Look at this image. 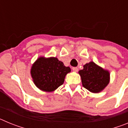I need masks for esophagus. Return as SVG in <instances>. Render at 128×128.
<instances>
[{"label":"esophagus","mask_w":128,"mask_h":128,"mask_svg":"<svg viewBox=\"0 0 128 128\" xmlns=\"http://www.w3.org/2000/svg\"><path fill=\"white\" fill-rule=\"evenodd\" d=\"M72 70H73V71H74V72H77L78 71V67H73L72 68Z\"/></svg>","instance_id":"1"}]
</instances>
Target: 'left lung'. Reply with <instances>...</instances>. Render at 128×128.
<instances>
[{
    "mask_svg": "<svg viewBox=\"0 0 128 128\" xmlns=\"http://www.w3.org/2000/svg\"><path fill=\"white\" fill-rule=\"evenodd\" d=\"M83 87L92 93H99L109 84V70L98 65L94 62L86 63L83 69L79 71Z\"/></svg>",
    "mask_w": 128,
    "mask_h": 128,
    "instance_id": "8db88e82",
    "label": "left lung"
}]
</instances>
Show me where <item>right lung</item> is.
Segmentation results:
<instances>
[{"label":"right lung","instance_id":"1","mask_svg":"<svg viewBox=\"0 0 128 128\" xmlns=\"http://www.w3.org/2000/svg\"><path fill=\"white\" fill-rule=\"evenodd\" d=\"M69 66H65L56 57L40 56L34 62L30 76L36 86L46 92H52L63 84Z\"/></svg>","mask_w":128,"mask_h":128}]
</instances>
